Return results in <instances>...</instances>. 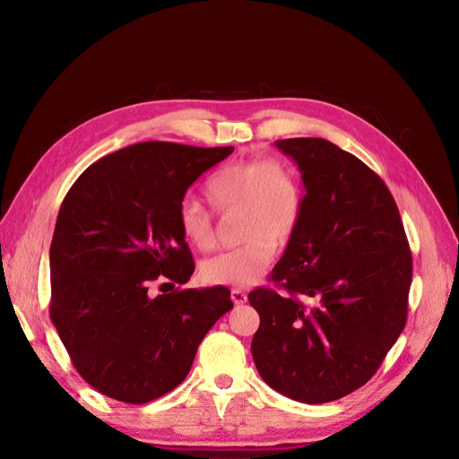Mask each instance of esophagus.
<instances>
[{
	"label": "esophagus",
	"mask_w": 459,
	"mask_h": 459,
	"mask_svg": "<svg viewBox=\"0 0 459 459\" xmlns=\"http://www.w3.org/2000/svg\"><path fill=\"white\" fill-rule=\"evenodd\" d=\"M230 299L235 306H242V304H247V294L242 290L235 288V290H230Z\"/></svg>",
	"instance_id": "obj_1"
}]
</instances>
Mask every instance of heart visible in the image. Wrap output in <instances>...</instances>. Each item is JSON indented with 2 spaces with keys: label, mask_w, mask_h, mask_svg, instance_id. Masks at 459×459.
I'll use <instances>...</instances> for the list:
<instances>
[{
  "label": "heart",
  "mask_w": 459,
  "mask_h": 459,
  "mask_svg": "<svg viewBox=\"0 0 459 459\" xmlns=\"http://www.w3.org/2000/svg\"><path fill=\"white\" fill-rule=\"evenodd\" d=\"M204 197L219 214L237 212V237L242 245L207 258L199 272L211 286H250L264 274L276 248L296 238L304 221L306 193L298 173L272 158L227 163L204 185ZM183 240L197 250L217 245L211 212L199 203L183 201L178 209Z\"/></svg>",
  "instance_id": "1"
}]
</instances>
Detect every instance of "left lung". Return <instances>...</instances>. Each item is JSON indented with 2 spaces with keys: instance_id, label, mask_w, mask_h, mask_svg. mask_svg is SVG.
Here are the masks:
<instances>
[{
  "instance_id": "1",
  "label": "left lung",
  "mask_w": 459,
  "mask_h": 459,
  "mask_svg": "<svg viewBox=\"0 0 459 459\" xmlns=\"http://www.w3.org/2000/svg\"><path fill=\"white\" fill-rule=\"evenodd\" d=\"M276 145L298 163L306 209L270 274L276 288L248 294L260 316L250 349L274 391L331 403L370 380L403 333L412 255L391 191L353 153L324 138Z\"/></svg>"
}]
</instances>
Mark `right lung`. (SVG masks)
<instances>
[{"mask_svg":"<svg viewBox=\"0 0 459 459\" xmlns=\"http://www.w3.org/2000/svg\"><path fill=\"white\" fill-rule=\"evenodd\" d=\"M232 150L134 143L94 161L68 189L48 258V314L99 393L145 404L173 391L207 331L232 309L229 288H181L195 262L178 227L185 193ZM153 283L162 284L158 297Z\"/></svg>","mask_w":459,"mask_h":459,"instance_id":"1","label":"right lung"}]
</instances>
